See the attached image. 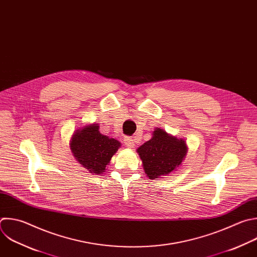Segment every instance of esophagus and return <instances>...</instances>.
Here are the masks:
<instances>
[{
    "instance_id": "34e87169",
    "label": "esophagus",
    "mask_w": 257,
    "mask_h": 257,
    "mask_svg": "<svg viewBox=\"0 0 257 257\" xmlns=\"http://www.w3.org/2000/svg\"><path fill=\"white\" fill-rule=\"evenodd\" d=\"M124 143H125V145L128 147V148H133L134 147V139L133 138H131V137H125L124 138Z\"/></svg>"
}]
</instances>
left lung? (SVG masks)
Returning <instances> with one entry per match:
<instances>
[{
    "label": "left lung",
    "mask_w": 257,
    "mask_h": 257,
    "mask_svg": "<svg viewBox=\"0 0 257 257\" xmlns=\"http://www.w3.org/2000/svg\"><path fill=\"white\" fill-rule=\"evenodd\" d=\"M137 153L147 178L155 180L177 172L187 156L188 146L185 139L155 128L151 139L138 147Z\"/></svg>",
    "instance_id": "8db88e82"
}]
</instances>
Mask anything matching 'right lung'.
<instances>
[{
    "label": "right lung",
    "mask_w": 257,
    "mask_h": 257,
    "mask_svg": "<svg viewBox=\"0 0 257 257\" xmlns=\"http://www.w3.org/2000/svg\"><path fill=\"white\" fill-rule=\"evenodd\" d=\"M99 128L96 123L78 128L69 141L71 153L76 161L96 176L105 173L112 156L121 146L118 140L100 133Z\"/></svg>",
    "instance_id": "obj_1"
}]
</instances>
